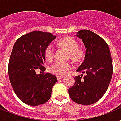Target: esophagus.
Returning a JSON list of instances; mask_svg holds the SVG:
<instances>
[{
  "instance_id": "esophagus-1",
  "label": "esophagus",
  "mask_w": 121,
  "mask_h": 121,
  "mask_svg": "<svg viewBox=\"0 0 121 121\" xmlns=\"http://www.w3.org/2000/svg\"><path fill=\"white\" fill-rule=\"evenodd\" d=\"M64 78V76H57V78L58 80H59V79H63Z\"/></svg>"
}]
</instances>
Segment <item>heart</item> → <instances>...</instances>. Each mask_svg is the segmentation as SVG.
I'll return each instance as SVG.
<instances>
[{
  "mask_svg": "<svg viewBox=\"0 0 121 121\" xmlns=\"http://www.w3.org/2000/svg\"><path fill=\"white\" fill-rule=\"evenodd\" d=\"M59 44L65 47L69 52L70 57L74 60H79L83 57V51L78 47V43L71 36H66L60 40ZM54 54V47L52 44H49L46 47L44 56L48 61L52 60ZM73 68L71 62H56L49 67V71L56 75H65Z\"/></svg>",
  "mask_w": 121,
  "mask_h": 121,
  "instance_id": "obj_1",
  "label": "heart"
}]
</instances>
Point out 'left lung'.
<instances>
[{"label": "left lung", "mask_w": 121, "mask_h": 121, "mask_svg": "<svg viewBox=\"0 0 121 121\" xmlns=\"http://www.w3.org/2000/svg\"><path fill=\"white\" fill-rule=\"evenodd\" d=\"M76 36L82 40L86 52L76 70L82 74L74 78L75 83L68 92L74 102L88 105L99 101L108 88L113 73L112 58L107 43L96 33L82 30Z\"/></svg>", "instance_id": "1"}]
</instances>
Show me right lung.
<instances>
[{
    "instance_id": "obj_1",
    "label": "right lung",
    "mask_w": 121,
    "mask_h": 121,
    "mask_svg": "<svg viewBox=\"0 0 121 121\" xmlns=\"http://www.w3.org/2000/svg\"><path fill=\"white\" fill-rule=\"evenodd\" d=\"M56 38L52 33L34 31L22 35L15 42L8 65V74L15 93L26 104L37 106L51 96L57 77L44 71L46 47Z\"/></svg>"
}]
</instances>
